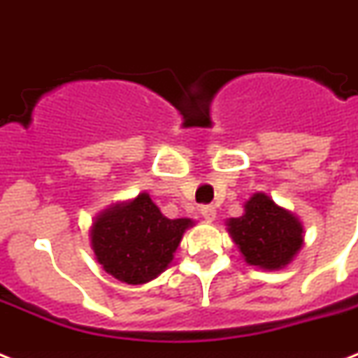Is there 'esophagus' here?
I'll list each match as a JSON object with an SVG mask.
<instances>
[{"label": "esophagus", "instance_id": "1", "mask_svg": "<svg viewBox=\"0 0 358 358\" xmlns=\"http://www.w3.org/2000/svg\"><path fill=\"white\" fill-rule=\"evenodd\" d=\"M201 215L206 219V221H213V219H215V208H213V206H202L201 208Z\"/></svg>", "mask_w": 358, "mask_h": 358}]
</instances>
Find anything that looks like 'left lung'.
Here are the masks:
<instances>
[{"instance_id":"8db88e82","label":"left lung","mask_w":358,"mask_h":358,"mask_svg":"<svg viewBox=\"0 0 358 358\" xmlns=\"http://www.w3.org/2000/svg\"><path fill=\"white\" fill-rule=\"evenodd\" d=\"M229 234L250 266L282 269L303 247V224L294 213L277 206L266 193L245 202L241 217L229 219Z\"/></svg>"}]
</instances>
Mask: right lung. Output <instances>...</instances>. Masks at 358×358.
<instances>
[{"label": "right lung", "mask_w": 358, "mask_h": 358, "mask_svg": "<svg viewBox=\"0 0 358 358\" xmlns=\"http://www.w3.org/2000/svg\"><path fill=\"white\" fill-rule=\"evenodd\" d=\"M191 219H167L148 193L115 204L94 219L91 245L109 275L128 284H145L173 262Z\"/></svg>", "instance_id": "1"}]
</instances>
